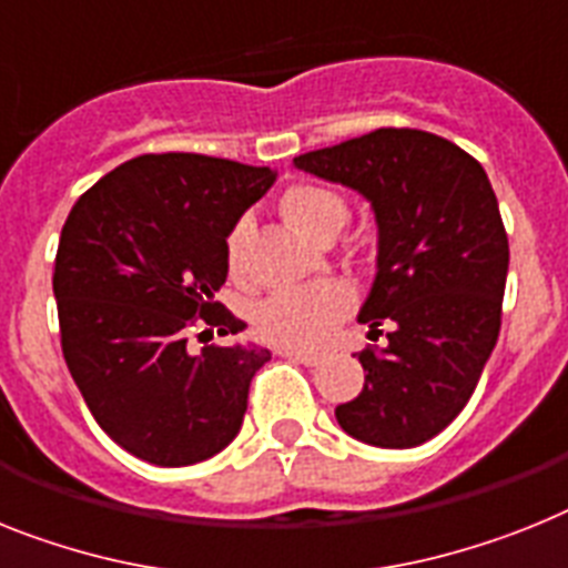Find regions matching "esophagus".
I'll return each instance as SVG.
<instances>
[{
  "instance_id": "obj_1",
  "label": "esophagus",
  "mask_w": 568,
  "mask_h": 568,
  "mask_svg": "<svg viewBox=\"0 0 568 568\" xmlns=\"http://www.w3.org/2000/svg\"><path fill=\"white\" fill-rule=\"evenodd\" d=\"M280 355L288 357V361H297V364H306V366H317L323 361L317 352H300V349H280Z\"/></svg>"
}]
</instances>
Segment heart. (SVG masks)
<instances>
[{"label": "heart", "mask_w": 568, "mask_h": 568, "mask_svg": "<svg viewBox=\"0 0 568 568\" xmlns=\"http://www.w3.org/2000/svg\"><path fill=\"white\" fill-rule=\"evenodd\" d=\"M283 216L297 227L306 240H335L349 219V204L335 190L323 184H294L280 199ZM247 222L240 219L231 227L225 242V256L231 274H240L242 240ZM355 306V292L343 280H321V283L297 285L265 297L256 306V328L262 337L292 349H317L332 337L337 323Z\"/></svg>", "instance_id": "b5f03b06"}]
</instances>
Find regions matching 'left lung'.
<instances>
[{"mask_svg":"<svg viewBox=\"0 0 568 568\" xmlns=\"http://www.w3.org/2000/svg\"><path fill=\"white\" fill-rule=\"evenodd\" d=\"M373 204L378 271L357 323L387 346L357 352L364 389L337 424L375 447L438 436L474 395L503 321L508 236L483 164L447 138L375 130L294 159ZM378 341V337H373Z\"/></svg>","mask_w":568,"mask_h":568,"instance_id":"1","label":"left lung"}]
</instances>
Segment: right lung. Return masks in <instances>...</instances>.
Masks as SVG:
<instances>
[{"label":"right lung","mask_w":568,"mask_h":568,"mask_svg":"<svg viewBox=\"0 0 568 568\" xmlns=\"http://www.w3.org/2000/svg\"><path fill=\"white\" fill-rule=\"evenodd\" d=\"M274 179L271 166L195 152L138 155L65 219L54 262L63 357L94 422L138 459L184 468L240 433L271 352L233 343L193 355L187 335L195 323L207 335L245 328L213 294L227 280V233Z\"/></svg>","instance_id":"add662e5"}]
</instances>
